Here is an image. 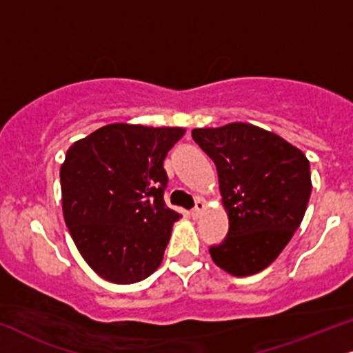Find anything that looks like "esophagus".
Instances as JSON below:
<instances>
[{
    "label": "esophagus",
    "mask_w": 353,
    "mask_h": 353,
    "mask_svg": "<svg viewBox=\"0 0 353 353\" xmlns=\"http://www.w3.org/2000/svg\"><path fill=\"white\" fill-rule=\"evenodd\" d=\"M204 210H206V204H204V201H201V199H198L196 206H194L193 210H191V217H193V219H198V217L201 216V212Z\"/></svg>",
    "instance_id": "1"
}]
</instances>
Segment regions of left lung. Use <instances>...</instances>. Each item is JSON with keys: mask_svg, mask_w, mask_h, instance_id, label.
Here are the masks:
<instances>
[{"mask_svg": "<svg viewBox=\"0 0 353 353\" xmlns=\"http://www.w3.org/2000/svg\"><path fill=\"white\" fill-rule=\"evenodd\" d=\"M217 168L229 232L210 249L232 276L262 272L301 224L311 196L310 160L298 147L262 128L230 123L191 130Z\"/></svg>", "mask_w": 353, "mask_h": 353, "instance_id": "8db88e82", "label": "left lung"}]
</instances>
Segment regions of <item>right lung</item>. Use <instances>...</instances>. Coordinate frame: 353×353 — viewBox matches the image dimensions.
Instances as JSON below:
<instances>
[{
	"label": "right lung",
	"mask_w": 353,
	"mask_h": 353,
	"mask_svg": "<svg viewBox=\"0 0 353 353\" xmlns=\"http://www.w3.org/2000/svg\"><path fill=\"white\" fill-rule=\"evenodd\" d=\"M183 128L116 123L73 142L60 167L65 224L94 273L145 280L163 259L176 211L163 201V160Z\"/></svg>",
	"instance_id": "add662e5"
}]
</instances>
